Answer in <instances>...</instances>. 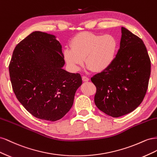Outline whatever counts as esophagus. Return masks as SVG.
Masks as SVG:
<instances>
[{
	"instance_id": "1",
	"label": "esophagus",
	"mask_w": 157,
	"mask_h": 157,
	"mask_svg": "<svg viewBox=\"0 0 157 157\" xmlns=\"http://www.w3.org/2000/svg\"><path fill=\"white\" fill-rule=\"evenodd\" d=\"M82 79L84 82H88L89 80V78L88 77H86V76H83V77H82Z\"/></svg>"
}]
</instances>
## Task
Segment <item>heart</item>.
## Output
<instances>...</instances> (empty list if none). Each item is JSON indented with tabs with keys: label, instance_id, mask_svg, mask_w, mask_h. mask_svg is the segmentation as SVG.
<instances>
[{
	"label": "heart",
	"instance_id": "b5f03b06",
	"mask_svg": "<svg viewBox=\"0 0 157 157\" xmlns=\"http://www.w3.org/2000/svg\"><path fill=\"white\" fill-rule=\"evenodd\" d=\"M70 46L64 50L63 58L71 71H78L85 59L88 70L102 72L113 63L118 44L111 34L102 35L85 31L75 35Z\"/></svg>",
	"mask_w": 157,
	"mask_h": 157
}]
</instances>
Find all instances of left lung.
<instances>
[{"label": "left lung", "mask_w": 157, "mask_h": 157, "mask_svg": "<svg viewBox=\"0 0 157 157\" xmlns=\"http://www.w3.org/2000/svg\"><path fill=\"white\" fill-rule=\"evenodd\" d=\"M115 59L106 70L91 78L96 87L94 102L113 117L133 111L145 96L151 74V60L140 38L124 27Z\"/></svg>", "instance_id": "8db88e82"}]
</instances>
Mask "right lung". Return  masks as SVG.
<instances>
[{
  "label": "right lung",
  "mask_w": 157,
  "mask_h": 157,
  "mask_svg": "<svg viewBox=\"0 0 157 157\" xmlns=\"http://www.w3.org/2000/svg\"><path fill=\"white\" fill-rule=\"evenodd\" d=\"M64 64L61 45L53 35L33 32L14 48L9 64L12 89L36 118L58 121L72 107L82 78L63 69Z\"/></svg>",
  "instance_id": "right-lung-1"
}]
</instances>
